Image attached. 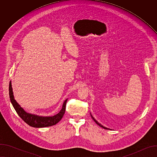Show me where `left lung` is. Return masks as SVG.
Here are the masks:
<instances>
[{
    "label": "left lung",
    "mask_w": 157,
    "mask_h": 157,
    "mask_svg": "<svg viewBox=\"0 0 157 157\" xmlns=\"http://www.w3.org/2000/svg\"><path fill=\"white\" fill-rule=\"evenodd\" d=\"M90 114H91V117H92V119H93V120H94V122H96V124H98V125H99V126H100V127H102V128H104V129H107V130H108V129H109V130H111V129H110V128H107V127H104V126H103V125H102V124H100V123H99V122H98V121H96V119H94V117H93V116H92V114H91V113H90Z\"/></svg>",
    "instance_id": "left-lung-1"
}]
</instances>
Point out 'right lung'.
I'll list each match as a JSON object with an SVG mask.
<instances>
[{"instance_id": "1", "label": "right lung", "mask_w": 157, "mask_h": 157, "mask_svg": "<svg viewBox=\"0 0 157 157\" xmlns=\"http://www.w3.org/2000/svg\"><path fill=\"white\" fill-rule=\"evenodd\" d=\"M9 96L11 103L20 117L28 125L35 128L50 127L56 125L58 122H59L64 114L66 104L67 100H68V99L64 100L61 109L57 114L53 116H43L27 113L20 106V105L18 104L14 98L11 81L9 83Z\"/></svg>"}]
</instances>
